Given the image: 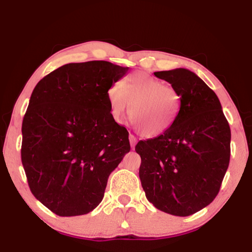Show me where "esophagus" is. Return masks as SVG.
I'll list each match as a JSON object with an SVG mask.
<instances>
[{
    "instance_id": "esophagus-1",
    "label": "esophagus",
    "mask_w": 252,
    "mask_h": 252,
    "mask_svg": "<svg viewBox=\"0 0 252 252\" xmlns=\"http://www.w3.org/2000/svg\"><path fill=\"white\" fill-rule=\"evenodd\" d=\"M129 142H130V147H132V149H134V148H135V144H136V139L133 135L129 136Z\"/></svg>"
}]
</instances>
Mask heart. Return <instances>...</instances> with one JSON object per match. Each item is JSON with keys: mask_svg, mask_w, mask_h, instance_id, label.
Masks as SVG:
<instances>
[{"mask_svg": "<svg viewBox=\"0 0 252 252\" xmlns=\"http://www.w3.org/2000/svg\"><path fill=\"white\" fill-rule=\"evenodd\" d=\"M110 112L122 119L129 108V118L147 137H157L174 125L181 105L177 89L146 72H134L106 92Z\"/></svg>", "mask_w": 252, "mask_h": 252, "instance_id": "heart-1", "label": "heart"}]
</instances>
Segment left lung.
I'll list each match as a JSON object with an SVG mask.
<instances>
[{
	"label": "left lung",
	"mask_w": 252,
	"mask_h": 252,
	"mask_svg": "<svg viewBox=\"0 0 252 252\" xmlns=\"http://www.w3.org/2000/svg\"><path fill=\"white\" fill-rule=\"evenodd\" d=\"M154 74L177 89L181 105L166 133L136 144L141 185L155 208L187 217L218 195L229 165L230 128L218 96L194 72Z\"/></svg>",
	"instance_id": "1"
}]
</instances>
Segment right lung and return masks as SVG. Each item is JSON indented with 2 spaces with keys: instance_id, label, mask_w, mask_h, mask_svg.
Here are the masks:
<instances>
[{
  "instance_id": "add662e5",
  "label": "right lung",
  "mask_w": 252,
  "mask_h": 252,
  "mask_svg": "<svg viewBox=\"0 0 252 252\" xmlns=\"http://www.w3.org/2000/svg\"><path fill=\"white\" fill-rule=\"evenodd\" d=\"M128 72L105 61L70 63L37 82L24 116L22 163L36 199L61 217L102 202L109 175L129 153L106 92Z\"/></svg>"
}]
</instances>
